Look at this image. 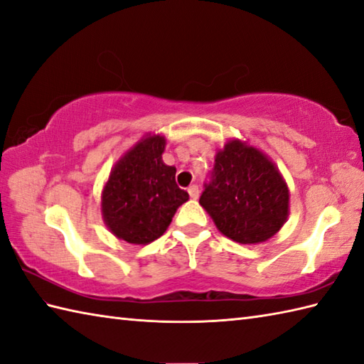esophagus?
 I'll return each mask as SVG.
<instances>
[{
	"label": "esophagus",
	"mask_w": 364,
	"mask_h": 364,
	"mask_svg": "<svg viewBox=\"0 0 364 364\" xmlns=\"http://www.w3.org/2000/svg\"><path fill=\"white\" fill-rule=\"evenodd\" d=\"M188 192H189L191 198H194V200H197V198H198V196H200V189H198L197 184H192V186H189Z\"/></svg>",
	"instance_id": "obj_1"
}]
</instances>
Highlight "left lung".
<instances>
[{
    "label": "left lung",
    "instance_id": "8db88e82",
    "mask_svg": "<svg viewBox=\"0 0 364 364\" xmlns=\"http://www.w3.org/2000/svg\"><path fill=\"white\" fill-rule=\"evenodd\" d=\"M200 205L222 235L239 244H259L288 219L289 189L264 153L233 139L215 154Z\"/></svg>",
    "mask_w": 364,
    "mask_h": 364
}]
</instances>
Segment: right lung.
I'll return each mask as SVG.
<instances>
[{
    "label": "right lung",
    "mask_w": 364,
    "mask_h": 364,
    "mask_svg": "<svg viewBox=\"0 0 364 364\" xmlns=\"http://www.w3.org/2000/svg\"><path fill=\"white\" fill-rule=\"evenodd\" d=\"M164 149V136L146 134L112 167L102 192V215L115 237L153 242L188 202V192L176 186V168L162 161Z\"/></svg>",
    "instance_id": "add662e5"
}]
</instances>
